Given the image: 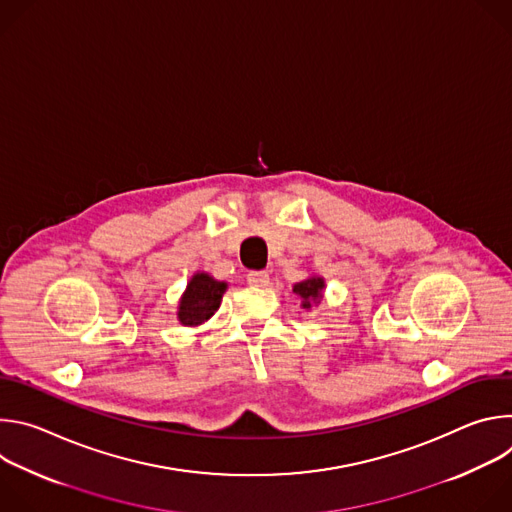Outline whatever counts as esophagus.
<instances>
[{
  "label": "esophagus",
  "mask_w": 512,
  "mask_h": 512,
  "mask_svg": "<svg viewBox=\"0 0 512 512\" xmlns=\"http://www.w3.org/2000/svg\"><path fill=\"white\" fill-rule=\"evenodd\" d=\"M247 283L255 287H265L269 283V273L267 271H249Z\"/></svg>",
  "instance_id": "34e87169"
}]
</instances>
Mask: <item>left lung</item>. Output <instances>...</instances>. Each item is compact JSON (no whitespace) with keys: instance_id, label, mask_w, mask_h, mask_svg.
<instances>
[{"instance_id":"left-lung-1","label":"left lung","mask_w":512,"mask_h":512,"mask_svg":"<svg viewBox=\"0 0 512 512\" xmlns=\"http://www.w3.org/2000/svg\"><path fill=\"white\" fill-rule=\"evenodd\" d=\"M324 289H326V281L318 273L308 275L306 279L298 281L294 287H291V291H294V294L302 300L304 310L320 306V302L324 298Z\"/></svg>"}]
</instances>
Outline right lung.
<instances>
[{
    "label": "right lung",
    "mask_w": 512,
    "mask_h": 512,
    "mask_svg": "<svg viewBox=\"0 0 512 512\" xmlns=\"http://www.w3.org/2000/svg\"><path fill=\"white\" fill-rule=\"evenodd\" d=\"M227 289V281H218L206 271H196L186 283L184 294L178 300V322L186 328H198L208 322L214 312L221 308Z\"/></svg>",
    "instance_id": "obj_1"
}]
</instances>
